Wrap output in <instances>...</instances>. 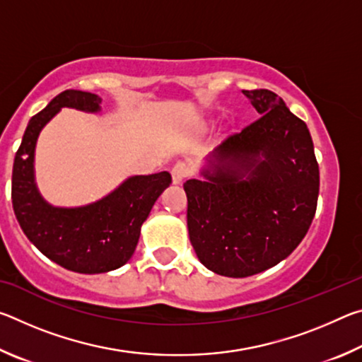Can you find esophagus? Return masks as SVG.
<instances>
[{
	"label": "esophagus",
	"mask_w": 362,
	"mask_h": 362,
	"mask_svg": "<svg viewBox=\"0 0 362 362\" xmlns=\"http://www.w3.org/2000/svg\"><path fill=\"white\" fill-rule=\"evenodd\" d=\"M189 173H192V169H189L188 164L179 161L177 164H174L173 170H170V174H173V182L180 183L183 179H185V177L189 175Z\"/></svg>",
	"instance_id": "34e87169"
}]
</instances>
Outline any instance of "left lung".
Listing matches in <instances>:
<instances>
[{
  "label": "left lung",
  "instance_id": "left-lung-1",
  "mask_svg": "<svg viewBox=\"0 0 362 362\" xmlns=\"http://www.w3.org/2000/svg\"><path fill=\"white\" fill-rule=\"evenodd\" d=\"M260 115L218 145L183 183L187 225L199 262L246 278L292 254L313 222L320 166L305 122L268 89L243 90Z\"/></svg>",
  "mask_w": 362,
  "mask_h": 362
}]
</instances>
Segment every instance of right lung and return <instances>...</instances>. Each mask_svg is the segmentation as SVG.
Wrapping results in <instances>:
<instances>
[{
	"label": "right lung",
	"instance_id": "add662e5",
	"mask_svg": "<svg viewBox=\"0 0 362 362\" xmlns=\"http://www.w3.org/2000/svg\"><path fill=\"white\" fill-rule=\"evenodd\" d=\"M99 95L69 89L30 119L12 168V207L22 231L41 254L70 272L95 274L124 265L139 243L140 226L169 187V173L134 175L100 201L81 207H54L35 183V146L60 108L99 112Z\"/></svg>",
	"mask_w": 362,
	"mask_h": 362
}]
</instances>
